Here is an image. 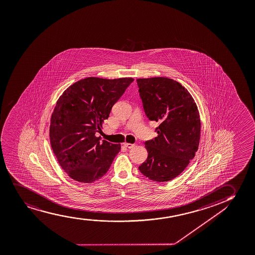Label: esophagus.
<instances>
[{"mask_svg": "<svg viewBox=\"0 0 255 255\" xmlns=\"http://www.w3.org/2000/svg\"><path fill=\"white\" fill-rule=\"evenodd\" d=\"M124 145H125V147H126V148H133V147L135 146V144H132V143H128V142H126V143H125Z\"/></svg>", "mask_w": 255, "mask_h": 255, "instance_id": "esophagus-1", "label": "esophagus"}]
</instances>
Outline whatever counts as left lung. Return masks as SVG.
Segmentation results:
<instances>
[{"instance_id":"1","label":"left lung","mask_w":255,"mask_h":255,"mask_svg":"<svg viewBox=\"0 0 255 255\" xmlns=\"http://www.w3.org/2000/svg\"><path fill=\"white\" fill-rule=\"evenodd\" d=\"M145 114L160 126L158 135L145 141L148 158L139 170L157 182L174 179L195 156L200 139V118L195 101L180 83L166 77L137 79Z\"/></svg>"}]
</instances>
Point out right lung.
Returning a JSON list of instances; mask_svg holds the SVG:
<instances>
[{
	"mask_svg": "<svg viewBox=\"0 0 255 255\" xmlns=\"http://www.w3.org/2000/svg\"><path fill=\"white\" fill-rule=\"evenodd\" d=\"M133 81L88 77L60 96L50 119V144L60 166L73 179L93 183L110 168L121 146L100 141L95 134Z\"/></svg>",
	"mask_w": 255,
	"mask_h": 255,
	"instance_id": "1",
	"label": "right lung"
}]
</instances>
